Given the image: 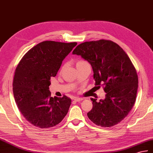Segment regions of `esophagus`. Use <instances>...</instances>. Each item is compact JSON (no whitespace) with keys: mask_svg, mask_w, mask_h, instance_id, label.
I'll list each match as a JSON object with an SVG mask.
<instances>
[{"mask_svg":"<svg viewBox=\"0 0 153 153\" xmlns=\"http://www.w3.org/2000/svg\"><path fill=\"white\" fill-rule=\"evenodd\" d=\"M83 100V98H80V97H74V100L76 102H79V101H81Z\"/></svg>","mask_w":153,"mask_h":153,"instance_id":"34e87169","label":"esophagus"}]
</instances>
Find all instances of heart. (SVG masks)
Instances as JSON below:
<instances>
[{
	"instance_id": "1",
	"label": "heart",
	"mask_w": 153,
	"mask_h": 153,
	"mask_svg": "<svg viewBox=\"0 0 153 153\" xmlns=\"http://www.w3.org/2000/svg\"><path fill=\"white\" fill-rule=\"evenodd\" d=\"M88 64L85 60H77V62H76V66H79V65H87Z\"/></svg>"
}]
</instances>
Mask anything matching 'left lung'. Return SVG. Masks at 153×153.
I'll use <instances>...</instances> for the list:
<instances>
[{"label": "left lung", "mask_w": 153, "mask_h": 153, "mask_svg": "<svg viewBox=\"0 0 153 153\" xmlns=\"http://www.w3.org/2000/svg\"><path fill=\"white\" fill-rule=\"evenodd\" d=\"M90 64L95 85L104 87L105 98L97 102L87 116L95 125L110 127L128 115L136 102L138 78L125 51L115 42L100 40L78 45L72 52Z\"/></svg>", "instance_id": "1"}]
</instances>
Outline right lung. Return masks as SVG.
I'll return each mask as SVG.
<instances>
[{
	"label": "right lung",
	"mask_w": 153,
	"mask_h": 153,
	"mask_svg": "<svg viewBox=\"0 0 153 153\" xmlns=\"http://www.w3.org/2000/svg\"><path fill=\"white\" fill-rule=\"evenodd\" d=\"M77 45L45 41L30 49L16 69L13 92L21 114L40 128L55 126L68 111L71 99L51 97V77L56 76L63 60Z\"/></svg>",
	"instance_id": "right-lung-1"
}]
</instances>
